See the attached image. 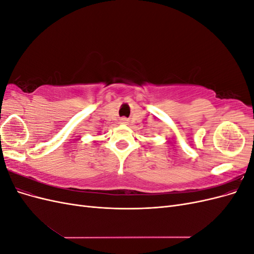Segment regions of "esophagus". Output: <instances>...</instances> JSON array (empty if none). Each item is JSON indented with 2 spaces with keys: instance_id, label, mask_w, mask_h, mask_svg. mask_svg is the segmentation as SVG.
<instances>
[{
  "instance_id": "1",
  "label": "esophagus",
  "mask_w": 254,
  "mask_h": 254,
  "mask_svg": "<svg viewBox=\"0 0 254 254\" xmlns=\"http://www.w3.org/2000/svg\"><path fill=\"white\" fill-rule=\"evenodd\" d=\"M120 123H121V124H124V125H126L127 123H128V120H127L126 118H122V119L120 120Z\"/></svg>"
}]
</instances>
